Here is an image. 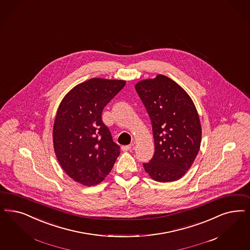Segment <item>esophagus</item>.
I'll return each mask as SVG.
<instances>
[{"label": "esophagus", "instance_id": "esophagus-1", "mask_svg": "<svg viewBox=\"0 0 250 250\" xmlns=\"http://www.w3.org/2000/svg\"><path fill=\"white\" fill-rule=\"evenodd\" d=\"M133 146V144H130V145H125V146H122V150L123 151H128Z\"/></svg>", "mask_w": 250, "mask_h": 250}]
</instances>
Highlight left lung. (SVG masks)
<instances>
[{
  "label": "left lung",
  "mask_w": 250,
  "mask_h": 250,
  "mask_svg": "<svg viewBox=\"0 0 250 250\" xmlns=\"http://www.w3.org/2000/svg\"><path fill=\"white\" fill-rule=\"evenodd\" d=\"M151 121L155 144L152 159L143 167L155 181H176L198 155L201 125L188 94L171 78L159 75L135 86Z\"/></svg>",
  "instance_id": "obj_1"
}]
</instances>
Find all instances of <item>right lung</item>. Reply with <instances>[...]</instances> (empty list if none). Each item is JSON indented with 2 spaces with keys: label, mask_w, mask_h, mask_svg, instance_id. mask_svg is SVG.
Here are the masks:
<instances>
[{
  "label": "right lung",
  "mask_w": 250,
  "mask_h": 250,
  "mask_svg": "<svg viewBox=\"0 0 250 250\" xmlns=\"http://www.w3.org/2000/svg\"><path fill=\"white\" fill-rule=\"evenodd\" d=\"M125 85L124 80L91 78L71 89L58 108L54 151L63 171L84 186L103 181L120 154L102 112Z\"/></svg>",
  "instance_id": "add662e5"
}]
</instances>
